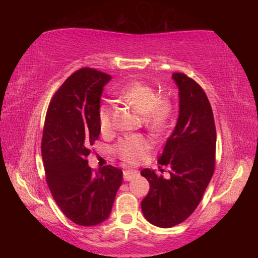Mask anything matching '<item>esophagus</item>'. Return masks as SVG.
<instances>
[{
	"instance_id": "1",
	"label": "esophagus",
	"mask_w": 258,
	"mask_h": 258,
	"mask_svg": "<svg viewBox=\"0 0 258 258\" xmlns=\"http://www.w3.org/2000/svg\"><path fill=\"white\" fill-rule=\"evenodd\" d=\"M138 176H139V172L134 171V169H126V171H124V180L125 181H131Z\"/></svg>"
}]
</instances>
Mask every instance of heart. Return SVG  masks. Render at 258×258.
I'll return each mask as SVG.
<instances>
[{
  "instance_id": "obj_1",
  "label": "heart",
  "mask_w": 258,
  "mask_h": 258,
  "mask_svg": "<svg viewBox=\"0 0 258 258\" xmlns=\"http://www.w3.org/2000/svg\"><path fill=\"white\" fill-rule=\"evenodd\" d=\"M120 100L131 104L143 113V123L152 132H163L171 123L174 107L167 98H160L154 87L142 82H133L119 90ZM113 107L103 103L99 109V126L101 133L107 135L113 128ZM152 148V141L142 134L126 135L115 146L119 158L131 164H137L146 158Z\"/></svg>"
}]
</instances>
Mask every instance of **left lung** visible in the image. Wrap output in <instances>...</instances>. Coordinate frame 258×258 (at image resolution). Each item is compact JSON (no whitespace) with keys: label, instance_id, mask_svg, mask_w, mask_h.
I'll use <instances>...</instances> for the list:
<instances>
[{"label":"left lung","instance_id":"1","mask_svg":"<svg viewBox=\"0 0 258 258\" xmlns=\"http://www.w3.org/2000/svg\"><path fill=\"white\" fill-rule=\"evenodd\" d=\"M172 78L178 87L180 111L158 159V164L168 166L171 177L149 168L141 171L150 184L141 202L142 213L159 228L180 224L195 212L215 169L216 128L207 95L185 74L174 73Z\"/></svg>","mask_w":258,"mask_h":258}]
</instances>
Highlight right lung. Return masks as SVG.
Instances as JSON below:
<instances>
[{
    "label": "right lung",
    "instance_id": "obj_1",
    "mask_svg": "<svg viewBox=\"0 0 258 258\" xmlns=\"http://www.w3.org/2000/svg\"><path fill=\"white\" fill-rule=\"evenodd\" d=\"M111 76L82 68L56 91L47 108L42 158L52 197L74 223L92 226L110 215L121 169L107 165L93 173L87 156L100 134L99 109L103 86Z\"/></svg>",
    "mask_w": 258,
    "mask_h": 258
}]
</instances>
